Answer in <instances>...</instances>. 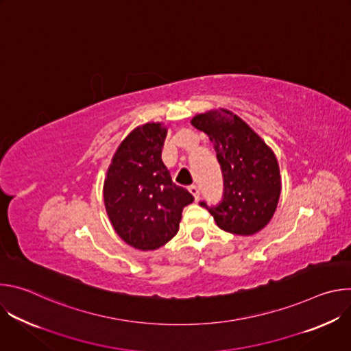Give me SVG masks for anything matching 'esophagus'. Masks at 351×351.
Masks as SVG:
<instances>
[{
  "label": "esophagus",
  "instance_id": "1",
  "mask_svg": "<svg viewBox=\"0 0 351 351\" xmlns=\"http://www.w3.org/2000/svg\"><path fill=\"white\" fill-rule=\"evenodd\" d=\"M189 191L193 194V197H194L195 202H198V198H199V189H198L197 186L191 184V186H189Z\"/></svg>",
  "mask_w": 351,
  "mask_h": 351
}]
</instances>
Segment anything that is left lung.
Here are the masks:
<instances>
[{
	"label": "left lung",
	"instance_id": "1",
	"mask_svg": "<svg viewBox=\"0 0 351 351\" xmlns=\"http://www.w3.org/2000/svg\"><path fill=\"white\" fill-rule=\"evenodd\" d=\"M191 125L210 137L223 176L222 202L199 206L225 232L240 236L260 232L274 217L282 190L274 152L243 119L226 110L195 115Z\"/></svg>",
	"mask_w": 351,
	"mask_h": 351
}]
</instances>
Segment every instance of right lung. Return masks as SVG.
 Listing matches in <instances>:
<instances>
[{"mask_svg":"<svg viewBox=\"0 0 351 351\" xmlns=\"http://www.w3.org/2000/svg\"><path fill=\"white\" fill-rule=\"evenodd\" d=\"M167 128L145 123L121 143L104 182L108 218L129 245L156 250L179 230L182 211L194 197L172 182L161 160Z\"/></svg>","mask_w":351,"mask_h":351,"instance_id":"right-lung-1","label":"right lung"}]
</instances>
